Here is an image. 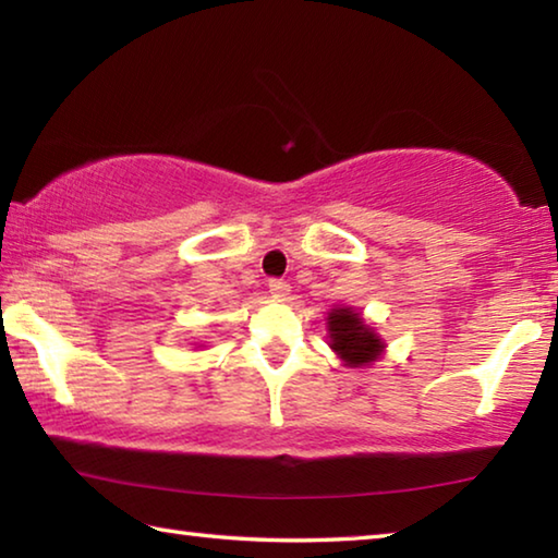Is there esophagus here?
Instances as JSON below:
<instances>
[{
    "label": "esophagus",
    "instance_id": "obj_1",
    "mask_svg": "<svg viewBox=\"0 0 558 558\" xmlns=\"http://www.w3.org/2000/svg\"><path fill=\"white\" fill-rule=\"evenodd\" d=\"M268 288H270V292L276 298H286L288 292H290V286H288V280H282V278H270L268 280Z\"/></svg>",
    "mask_w": 558,
    "mask_h": 558
}]
</instances>
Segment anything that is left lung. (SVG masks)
Masks as SVG:
<instances>
[{"label":"left lung","mask_w":558,"mask_h":558,"mask_svg":"<svg viewBox=\"0 0 558 558\" xmlns=\"http://www.w3.org/2000/svg\"><path fill=\"white\" fill-rule=\"evenodd\" d=\"M327 319L329 344L347 364L364 366L379 356L384 349L381 339L374 335L369 325H364V319L352 307H337Z\"/></svg>","instance_id":"obj_1"}]
</instances>
